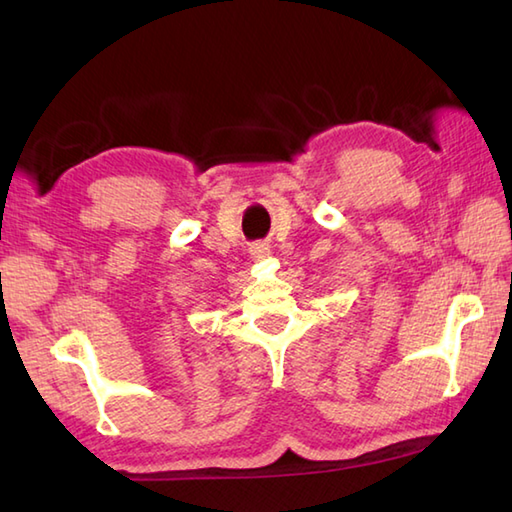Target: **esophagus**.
I'll use <instances>...</instances> for the list:
<instances>
[{
	"label": "esophagus",
	"instance_id": "34e87169",
	"mask_svg": "<svg viewBox=\"0 0 512 512\" xmlns=\"http://www.w3.org/2000/svg\"><path fill=\"white\" fill-rule=\"evenodd\" d=\"M250 255H253L255 259H262L268 255V246L266 244H255L253 248H250Z\"/></svg>",
	"mask_w": 512,
	"mask_h": 512
}]
</instances>
